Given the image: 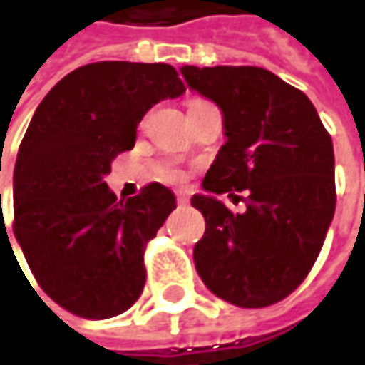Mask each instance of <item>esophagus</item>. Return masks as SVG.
I'll use <instances>...</instances> for the list:
<instances>
[{
  "instance_id": "34e87169",
  "label": "esophagus",
  "mask_w": 365,
  "mask_h": 365,
  "mask_svg": "<svg viewBox=\"0 0 365 365\" xmlns=\"http://www.w3.org/2000/svg\"><path fill=\"white\" fill-rule=\"evenodd\" d=\"M175 200H178L180 206H185V204L190 202V195L185 194V192H178V194H175Z\"/></svg>"
}]
</instances>
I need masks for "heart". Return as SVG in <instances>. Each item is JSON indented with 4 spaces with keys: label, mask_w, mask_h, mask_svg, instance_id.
Masks as SVG:
<instances>
[{
    "label": "heart",
    "mask_w": 365,
    "mask_h": 365,
    "mask_svg": "<svg viewBox=\"0 0 365 365\" xmlns=\"http://www.w3.org/2000/svg\"><path fill=\"white\" fill-rule=\"evenodd\" d=\"M163 178H165L168 182H180V180H182V171L165 170L163 171Z\"/></svg>",
    "instance_id": "obj_1"
}]
</instances>
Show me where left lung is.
I'll return each mask as SVG.
<instances>
[{
    "mask_svg": "<svg viewBox=\"0 0 365 365\" xmlns=\"http://www.w3.org/2000/svg\"><path fill=\"white\" fill-rule=\"evenodd\" d=\"M187 86L222 110L226 143L192 206L206 232L194 246L197 274L236 307H269L305 281L335 212L329 133L305 93L258 66H183ZM245 191L247 210L215 197Z\"/></svg>",
    "mask_w": 365,
    "mask_h": 365,
    "instance_id": "8db88e82",
    "label": "left lung"
}]
</instances>
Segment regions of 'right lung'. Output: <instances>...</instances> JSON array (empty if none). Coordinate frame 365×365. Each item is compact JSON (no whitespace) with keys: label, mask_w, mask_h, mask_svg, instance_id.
Returning <instances> with one entry per match:
<instances>
[{"label":"right lung","mask_w":365,"mask_h":365,"mask_svg":"<svg viewBox=\"0 0 365 365\" xmlns=\"http://www.w3.org/2000/svg\"><path fill=\"white\" fill-rule=\"evenodd\" d=\"M183 93L170 64L95 62L34 113L14 170V234L46 295L78 317H115L143 291L145 245L175 195L155 182L117 200L105 175L133 149L145 113Z\"/></svg>","instance_id":"right-lung-1"}]
</instances>
